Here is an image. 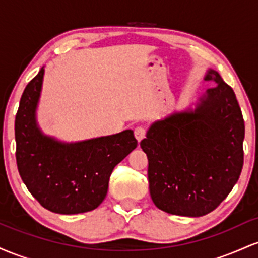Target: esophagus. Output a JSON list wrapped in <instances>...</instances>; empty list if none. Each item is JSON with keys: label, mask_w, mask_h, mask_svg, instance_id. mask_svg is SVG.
I'll return each mask as SVG.
<instances>
[{"label": "esophagus", "mask_w": 258, "mask_h": 258, "mask_svg": "<svg viewBox=\"0 0 258 258\" xmlns=\"http://www.w3.org/2000/svg\"><path fill=\"white\" fill-rule=\"evenodd\" d=\"M146 133H147V130L144 128V127L138 126V127H136V128H135V137L138 142H141L142 139L146 137Z\"/></svg>", "instance_id": "1"}]
</instances>
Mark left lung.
Segmentation results:
<instances>
[{"instance_id": "obj_1", "label": "left lung", "mask_w": 258, "mask_h": 258, "mask_svg": "<svg viewBox=\"0 0 258 258\" xmlns=\"http://www.w3.org/2000/svg\"><path fill=\"white\" fill-rule=\"evenodd\" d=\"M195 109L155 121L141 142L153 203L171 215L200 217L232 191L244 164L245 123L235 93L209 69Z\"/></svg>"}]
</instances>
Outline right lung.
I'll return each instance as SVG.
<instances>
[{"label":"right lung","instance_id":"right-lung-1","mask_svg":"<svg viewBox=\"0 0 258 258\" xmlns=\"http://www.w3.org/2000/svg\"><path fill=\"white\" fill-rule=\"evenodd\" d=\"M44 69L26 85L16 115V158L23 182L44 209L75 215L97 209L114 167L137 147L133 131L63 143L43 135L36 109Z\"/></svg>","mask_w":258,"mask_h":258}]
</instances>
